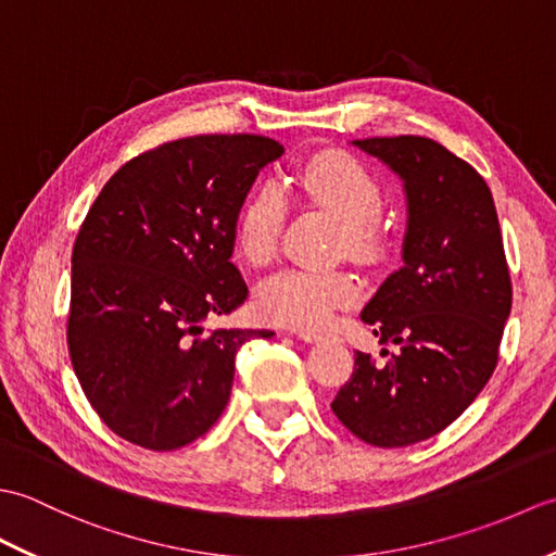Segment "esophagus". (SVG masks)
<instances>
[{
  "label": "esophagus",
  "mask_w": 556,
  "mask_h": 556,
  "mask_svg": "<svg viewBox=\"0 0 556 556\" xmlns=\"http://www.w3.org/2000/svg\"><path fill=\"white\" fill-rule=\"evenodd\" d=\"M296 334L299 339H303V341H308V344H315V341H320L323 339V334H317V332H308V329H299V332H293Z\"/></svg>",
  "instance_id": "34e87169"
}]
</instances>
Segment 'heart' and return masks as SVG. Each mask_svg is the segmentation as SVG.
<instances>
[{"mask_svg":"<svg viewBox=\"0 0 556 556\" xmlns=\"http://www.w3.org/2000/svg\"><path fill=\"white\" fill-rule=\"evenodd\" d=\"M296 188L341 224L344 251L356 260L380 253L375 222L384 207L375 176L344 152H323L296 174ZM287 219V200L277 184H263L248 195L236 217V248L251 265H265L277 251ZM358 296L346 271L287 267L260 281L255 305L267 323L291 329H323L334 313Z\"/></svg>","mask_w":556,"mask_h":556,"instance_id":"b5f03b06","label":"heart"}]
</instances>
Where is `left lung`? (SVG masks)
I'll list each match as a JSON object with an SVG mask.
<instances>
[{"mask_svg":"<svg viewBox=\"0 0 556 556\" xmlns=\"http://www.w3.org/2000/svg\"><path fill=\"white\" fill-rule=\"evenodd\" d=\"M353 146L404 184V265L361 313L399 353L375 365L356 351L332 410L363 442L408 446L452 425L492 377L511 313L509 267L492 193L468 162L420 136Z\"/></svg>","mask_w":556,"mask_h":556,"instance_id":"8db88e82","label":"left lung"}]
</instances>
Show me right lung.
Wrapping results in <instances>:
<instances>
[{
	"label": "right lung",
	"instance_id": "add662e5",
	"mask_svg": "<svg viewBox=\"0 0 556 556\" xmlns=\"http://www.w3.org/2000/svg\"><path fill=\"white\" fill-rule=\"evenodd\" d=\"M263 136H195L126 162L92 203L71 255L68 353L98 416L152 452L198 440L229 404L233 358L269 329H215L248 287L231 263L236 217Z\"/></svg>",
	"mask_w": 556,
	"mask_h": 556
}]
</instances>
